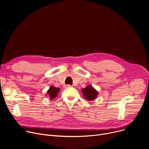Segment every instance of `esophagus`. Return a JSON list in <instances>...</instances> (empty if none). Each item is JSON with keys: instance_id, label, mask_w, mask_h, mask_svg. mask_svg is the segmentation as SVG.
I'll use <instances>...</instances> for the list:
<instances>
[{"instance_id": "esophagus-1", "label": "esophagus", "mask_w": 149, "mask_h": 149, "mask_svg": "<svg viewBox=\"0 0 149 149\" xmlns=\"http://www.w3.org/2000/svg\"><path fill=\"white\" fill-rule=\"evenodd\" d=\"M65 88H70V87H71V85H67V86H65Z\"/></svg>"}]
</instances>
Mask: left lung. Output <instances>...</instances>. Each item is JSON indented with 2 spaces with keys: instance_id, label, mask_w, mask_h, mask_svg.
I'll return each mask as SVG.
<instances>
[{
  "instance_id": "8db88e82",
  "label": "left lung",
  "mask_w": 149,
  "mask_h": 149,
  "mask_svg": "<svg viewBox=\"0 0 149 149\" xmlns=\"http://www.w3.org/2000/svg\"><path fill=\"white\" fill-rule=\"evenodd\" d=\"M81 91L83 93L84 98L88 101H93V100L95 99L98 94L96 90H95L91 85L86 88H82Z\"/></svg>"
}]
</instances>
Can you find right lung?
I'll return each instance as SVG.
<instances>
[{
	"mask_svg": "<svg viewBox=\"0 0 149 149\" xmlns=\"http://www.w3.org/2000/svg\"><path fill=\"white\" fill-rule=\"evenodd\" d=\"M59 90H60L59 88H56L55 87L51 86L48 90L47 94L49 96L51 100H53L57 96L58 93L59 92Z\"/></svg>",
	"mask_w": 149,
	"mask_h": 149,
	"instance_id": "1",
	"label": "right lung"
}]
</instances>
